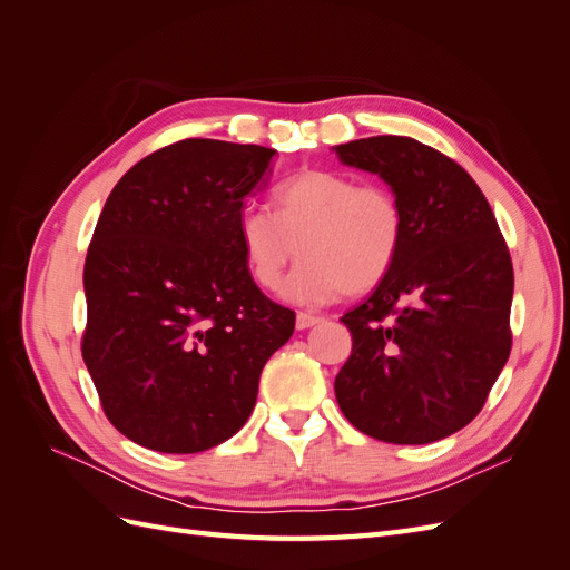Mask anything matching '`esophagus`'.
Wrapping results in <instances>:
<instances>
[{"label": "esophagus", "instance_id": "1", "mask_svg": "<svg viewBox=\"0 0 570 570\" xmlns=\"http://www.w3.org/2000/svg\"><path fill=\"white\" fill-rule=\"evenodd\" d=\"M323 321V316H314V314H297V331H306V327L318 325Z\"/></svg>", "mask_w": 570, "mask_h": 570}]
</instances>
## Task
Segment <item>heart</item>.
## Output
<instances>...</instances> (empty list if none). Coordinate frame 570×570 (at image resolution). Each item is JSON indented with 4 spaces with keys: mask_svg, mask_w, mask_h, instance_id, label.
Wrapping results in <instances>:
<instances>
[{
    "mask_svg": "<svg viewBox=\"0 0 570 570\" xmlns=\"http://www.w3.org/2000/svg\"><path fill=\"white\" fill-rule=\"evenodd\" d=\"M273 214L245 209L237 237L254 283L273 289L292 256H302L283 285L292 302L366 295L400 258L406 216L385 185H358L337 170L308 168L273 189Z\"/></svg>",
    "mask_w": 570,
    "mask_h": 570,
    "instance_id": "1",
    "label": "heart"
}]
</instances>
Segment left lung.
Returning <instances> with one entry per match:
<instances>
[{"mask_svg":"<svg viewBox=\"0 0 570 570\" xmlns=\"http://www.w3.org/2000/svg\"><path fill=\"white\" fill-rule=\"evenodd\" d=\"M400 197V258L342 316L352 354L335 377L347 421L368 438L428 444L469 425L511 352L513 266L475 180L442 151L402 135L333 147Z\"/></svg>","mask_w":570,"mask_h":570,"instance_id":"obj_1","label":"left lung"}]
</instances>
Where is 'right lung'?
<instances>
[{
	"mask_svg": "<svg viewBox=\"0 0 570 570\" xmlns=\"http://www.w3.org/2000/svg\"><path fill=\"white\" fill-rule=\"evenodd\" d=\"M275 149L189 137L137 161L85 258L82 358L128 440L197 454L233 438L295 312L256 287L237 237Z\"/></svg>",
	"mask_w": 570,
	"mask_h": 570,
	"instance_id": "obj_1",
	"label": "right lung"
}]
</instances>
